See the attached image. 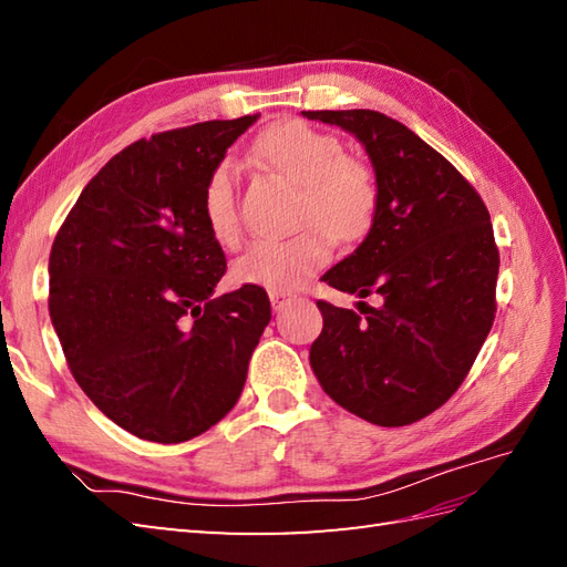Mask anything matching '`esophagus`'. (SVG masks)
<instances>
[{
  "label": "esophagus",
  "mask_w": 567,
  "mask_h": 567,
  "mask_svg": "<svg viewBox=\"0 0 567 567\" xmlns=\"http://www.w3.org/2000/svg\"><path fill=\"white\" fill-rule=\"evenodd\" d=\"M295 299L292 292H282V290H270V302L275 311H282L287 305H290Z\"/></svg>",
  "instance_id": "esophagus-1"
}]
</instances>
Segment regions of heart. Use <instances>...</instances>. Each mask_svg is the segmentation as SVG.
I'll return each instance as SVG.
<instances>
[{"label": "heart", "instance_id": "heart-1", "mask_svg": "<svg viewBox=\"0 0 567 567\" xmlns=\"http://www.w3.org/2000/svg\"><path fill=\"white\" fill-rule=\"evenodd\" d=\"M252 151L275 173L302 187L297 221L317 226H305L290 238L252 240L234 262V280L290 292L329 262L327 231L339 240H353L368 231L378 207V185L365 163L348 158L339 138L297 118L262 131ZM202 216L221 246L238 244L236 173L228 161L214 165L204 179Z\"/></svg>", "mask_w": 567, "mask_h": 567}]
</instances>
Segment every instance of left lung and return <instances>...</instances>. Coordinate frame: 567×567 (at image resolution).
Wrapping results in <instances>:
<instances>
[{
  "label": "left lung",
  "mask_w": 567,
  "mask_h": 567,
  "mask_svg": "<svg viewBox=\"0 0 567 567\" xmlns=\"http://www.w3.org/2000/svg\"><path fill=\"white\" fill-rule=\"evenodd\" d=\"M363 143L378 179L370 234L321 277L378 297L353 309L319 299L309 363L323 392L378 426H406L461 388L497 311L499 250L475 187L404 124L372 110L302 112Z\"/></svg>",
  "instance_id": "obj_1"
}]
</instances>
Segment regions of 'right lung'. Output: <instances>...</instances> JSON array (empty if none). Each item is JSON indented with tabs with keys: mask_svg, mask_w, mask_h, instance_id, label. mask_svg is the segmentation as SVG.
Listing matches in <instances>:
<instances>
[{
	"mask_svg": "<svg viewBox=\"0 0 567 567\" xmlns=\"http://www.w3.org/2000/svg\"><path fill=\"white\" fill-rule=\"evenodd\" d=\"M256 118L131 143L53 240L48 311L72 378L143 441L183 443L231 412L270 323L258 285L214 297L226 256L202 216L204 179Z\"/></svg>",
	"mask_w": 567,
	"mask_h": 567,
	"instance_id": "right-lung-1",
	"label": "right lung"
}]
</instances>
